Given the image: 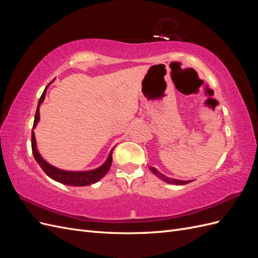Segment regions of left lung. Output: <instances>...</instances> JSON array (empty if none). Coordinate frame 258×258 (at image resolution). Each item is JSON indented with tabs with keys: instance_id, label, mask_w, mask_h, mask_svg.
Wrapping results in <instances>:
<instances>
[{
	"instance_id": "left-lung-1",
	"label": "left lung",
	"mask_w": 258,
	"mask_h": 258,
	"mask_svg": "<svg viewBox=\"0 0 258 258\" xmlns=\"http://www.w3.org/2000/svg\"><path fill=\"white\" fill-rule=\"evenodd\" d=\"M151 169V171L152 172L155 174V175H157L158 177H160L162 181H165V182H167V183H169V184H174V185H185V184H187V183H189V182H191V181H179V179H175V178H170V177H168V176H165L163 175L162 173H160L159 171L156 169V168H154V167H151L150 168Z\"/></svg>"
}]
</instances>
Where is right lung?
Masks as SVG:
<instances>
[{"instance_id": "right-lung-1", "label": "right lung", "mask_w": 258, "mask_h": 258, "mask_svg": "<svg viewBox=\"0 0 258 258\" xmlns=\"http://www.w3.org/2000/svg\"><path fill=\"white\" fill-rule=\"evenodd\" d=\"M49 85H47V87ZM47 87L45 88L40 100H38V104H37L35 117H34V123H33V128H32V137H31L32 153H33L35 160L37 161V163L40 165V167L42 168V170L46 174H47L50 178L54 179V181H57L61 184H66V185H70V186H87L90 184L97 183L108 172V170H110V168H111L112 160H113L112 159L113 150L111 151L106 161L103 163L102 166H100L99 168H97L95 170H89V171H66V170L58 169L56 167L49 165V163L46 160H44L42 156L40 155V153H38L37 148H36V140H35L33 129L35 128L38 120H40V105L45 99Z\"/></svg>"}]
</instances>
